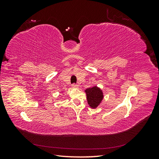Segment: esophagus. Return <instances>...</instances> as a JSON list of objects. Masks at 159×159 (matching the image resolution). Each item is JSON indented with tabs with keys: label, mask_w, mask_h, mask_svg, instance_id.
Returning <instances> with one entry per match:
<instances>
[{
	"label": "esophagus",
	"mask_w": 159,
	"mask_h": 159,
	"mask_svg": "<svg viewBox=\"0 0 159 159\" xmlns=\"http://www.w3.org/2000/svg\"><path fill=\"white\" fill-rule=\"evenodd\" d=\"M71 87L73 88H78V85L75 84H73L71 85Z\"/></svg>",
	"instance_id": "esophagus-1"
}]
</instances>
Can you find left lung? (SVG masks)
I'll return each instance as SVG.
<instances>
[{"instance_id": "8db88e82", "label": "left lung", "mask_w": 159, "mask_h": 159, "mask_svg": "<svg viewBox=\"0 0 159 159\" xmlns=\"http://www.w3.org/2000/svg\"><path fill=\"white\" fill-rule=\"evenodd\" d=\"M88 104L91 108H96L102 102L103 95L102 91L99 88L93 87L85 89Z\"/></svg>"}]
</instances>
